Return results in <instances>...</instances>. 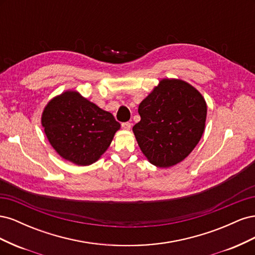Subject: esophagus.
Segmentation results:
<instances>
[{"label":"esophagus","mask_w":255,"mask_h":255,"mask_svg":"<svg viewBox=\"0 0 255 255\" xmlns=\"http://www.w3.org/2000/svg\"><path fill=\"white\" fill-rule=\"evenodd\" d=\"M130 126H132V125H130L129 122H123L122 125H121L122 128H123V129H126V130H128V129L130 128Z\"/></svg>","instance_id":"esophagus-1"}]
</instances>
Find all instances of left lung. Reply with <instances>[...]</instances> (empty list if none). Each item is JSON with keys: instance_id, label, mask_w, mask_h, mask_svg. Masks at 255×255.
<instances>
[{"instance_id": "8db88e82", "label": "left lung", "mask_w": 255, "mask_h": 255, "mask_svg": "<svg viewBox=\"0 0 255 255\" xmlns=\"http://www.w3.org/2000/svg\"><path fill=\"white\" fill-rule=\"evenodd\" d=\"M140 121L133 133L152 165L169 168L186 158L205 129L207 106L192 85L163 79L138 106Z\"/></svg>"}]
</instances>
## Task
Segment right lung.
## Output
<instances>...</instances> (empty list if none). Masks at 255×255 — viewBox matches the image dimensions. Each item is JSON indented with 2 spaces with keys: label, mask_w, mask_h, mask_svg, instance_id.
Segmentation results:
<instances>
[{
  "label": "right lung",
  "mask_w": 255,
  "mask_h": 255,
  "mask_svg": "<svg viewBox=\"0 0 255 255\" xmlns=\"http://www.w3.org/2000/svg\"><path fill=\"white\" fill-rule=\"evenodd\" d=\"M41 125L50 144L60 157L89 166L109 149L120 123L79 91L66 90L48 102Z\"/></svg>",
  "instance_id": "right-lung-1"
}]
</instances>
